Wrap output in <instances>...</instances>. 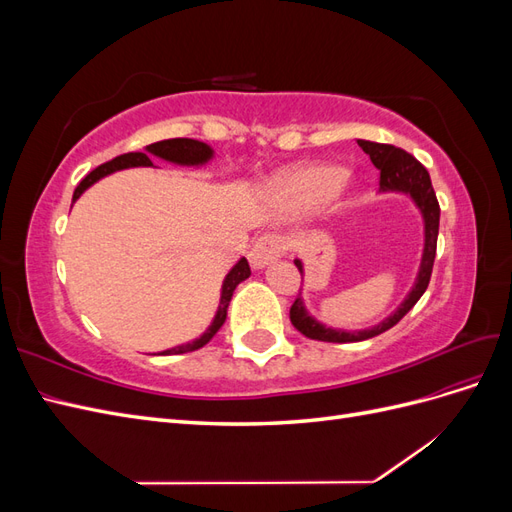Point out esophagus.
<instances>
[{
    "mask_svg": "<svg viewBox=\"0 0 512 512\" xmlns=\"http://www.w3.org/2000/svg\"><path fill=\"white\" fill-rule=\"evenodd\" d=\"M282 254V243L275 235L260 237L250 250V262L254 269H265Z\"/></svg>",
    "mask_w": 512,
    "mask_h": 512,
    "instance_id": "esophagus-1",
    "label": "esophagus"
}]
</instances>
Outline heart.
Masks as SVG:
<instances>
[{
    "instance_id": "b5f03b06",
    "label": "heart",
    "mask_w": 512,
    "mask_h": 512,
    "mask_svg": "<svg viewBox=\"0 0 512 512\" xmlns=\"http://www.w3.org/2000/svg\"><path fill=\"white\" fill-rule=\"evenodd\" d=\"M346 188L348 177L331 164H301L271 181L273 196L292 209L318 207Z\"/></svg>"
}]
</instances>
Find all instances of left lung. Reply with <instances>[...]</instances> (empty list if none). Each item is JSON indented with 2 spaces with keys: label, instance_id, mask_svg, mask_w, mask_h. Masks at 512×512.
Returning <instances> with one entry per match:
<instances>
[{
  "label": "left lung",
  "instance_id": "8db88e82",
  "mask_svg": "<svg viewBox=\"0 0 512 512\" xmlns=\"http://www.w3.org/2000/svg\"><path fill=\"white\" fill-rule=\"evenodd\" d=\"M359 147L367 153L369 160L380 170V192H397L406 194L414 203L423 218V254H421V265H418V273L414 277V284L406 299L401 301L393 312L380 320L378 324L369 329L361 331H346V329H333L327 324L316 320L309 309L305 307L303 292H299L297 301L290 307V322L294 329L301 331L309 339H318V342H331V344H348V342H363V339L376 337L404 318L410 309L416 305V301L423 297V292L429 286V277L433 269V258H436V245H438V228H440V205L436 192L431 188V179L427 168L412 158L408 151L393 147V145H382V143H371L359 138ZM294 265L305 275L303 260H294Z\"/></svg>",
  "mask_w": 512,
  "mask_h": 512
}]
</instances>
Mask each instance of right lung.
Listing matches in <instances>:
<instances>
[{"instance_id": "add662e5", "label": "right lung", "mask_w": 512, "mask_h": 512, "mask_svg": "<svg viewBox=\"0 0 512 512\" xmlns=\"http://www.w3.org/2000/svg\"><path fill=\"white\" fill-rule=\"evenodd\" d=\"M151 158H158V160H164V162H170V164H177V166H192V168H200L209 164L213 158H215V151L211 145L203 143V141H194V138H166V141H158V143H151L147 145L143 151H132V153H123V156H117L115 160L106 162L98 168L91 170V173L76 185L74 190V196H72V205L79 200L85 190H89L91 185L98 183L100 179L108 177L117 173V170H126V168H136V166H153ZM252 275L250 271V265H247L245 258H239L235 262V267H232L224 282H222V290H220V305H218V312H215L213 320L209 327L205 329V333L192 339V342L188 344H181V346H173L168 350H162L158 354H185V352H194L198 348H203L205 344L211 342V337L218 333L222 329V324L226 322V316H228V305H230V299H232V292H235V288L245 282L247 277Z\"/></svg>"}]
</instances>
